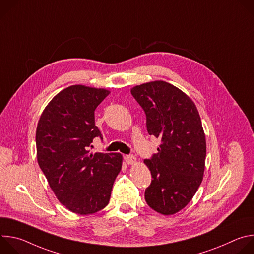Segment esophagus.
<instances>
[{"label": "esophagus", "instance_id": "esophagus-1", "mask_svg": "<svg viewBox=\"0 0 254 254\" xmlns=\"http://www.w3.org/2000/svg\"><path fill=\"white\" fill-rule=\"evenodd\" d=\"M125 161H126L127 164L132 165L136 162V159H135V157H133L131 155H127V156H125Z\"/></svg>", "mask_w": 254, "mask_h": 254}]
</instances>
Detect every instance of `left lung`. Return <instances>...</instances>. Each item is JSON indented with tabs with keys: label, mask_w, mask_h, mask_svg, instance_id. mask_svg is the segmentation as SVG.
<instances>
[{
	"label": "left lung",
	"mask_w": 254,
	"mask_h": 254,
	"mask_svg": "<svg viewBox=\"0 0 254 254\" xmlns=\"http://www.w3.org/2000/svg\"><path fill=\"white\" fill-rule=\"evenodd\" d=\"M130 92L146 113L149 134L161 139L158 153L143 161L153 178L144 199L158 213L173 215L188 205L203 180L206 139L198 110L166 81L136 85Z\"/></svg>",
	"instance_id": "1"
}]
</instances>
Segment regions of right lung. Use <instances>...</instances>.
Here are the masks:
<instances>
[{
	"mask_svg": "<svg viewBox=\"0 0 254 254\" xmlns=\"http://www.w3.org/2000/svg\"><path fill=\"white\" fill-rule=\"evenodd\" d=\"M111 93L104 88L71 85L47 104L36 129L38 164L61 204L80 215L107 206L122 169L120 153L89 151L102 135L94 111Z\"/></svg>",
	"mask_w": 254,
	"mask_h": 254,
	"instance_id": "right-lung-1",
	"label": "right lung"
}]
</instances>
